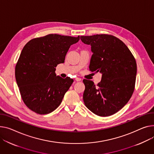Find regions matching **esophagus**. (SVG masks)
<instances>
[{
  "label": "esophagus",
  "instance_id": "1",
  "mask_svg": "<svg viewBox=\"0 0 154 154\" xmlns=\"http://www.w3.org/2000/svg\"><path fill=\"white\" fill-rule=\"evenodd\" d=\"M75 80H76V81H77V82H79V81H81V79L80 78H79V77H76L75 79Z\"/></svg>",
  "mask_w": 154,
  "mask_h": 154
}]
</instances>
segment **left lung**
Instances as JSON below:
<instances>
[{
	"label": "left lung",
	"mask_w": 154,
	"mask_h": 154,
	"mask_svg": "<svg viewBox=\"0 0 154 154\" xmlns=\"http://www.w3.org/2000/svg\"><path fill=\"white\" fill-rule=\"evenodd\" d=\"M80 39L91 46L93 53L90 70L102 74L97 86L93 81L84 79L85 105L98 116H111L125 106L134 91L137 74L135 58L127 46L114 36H81Z\"/></svg>",
	"instance_id": "obj_1"
}]
</instances>
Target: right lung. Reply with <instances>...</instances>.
I'll return each instance as SVG.
<instances>
[{
  "instance_id": "right-lung-1",
  "label": "right lung",
  "mask_w": 154,
  "mask_h": 154,
  "mask_svg": "<svg viewBox=\"0 0 154 154\" xmlns=\"http://www.w3.org/2000/svg\"><path fill=\"white\" fill-rule=\"evenodd\" d=\"M80 36L57 34L31 39L23 47L15 66V79L26 106L39 115L50 113L61 103L74 80L56 76L70 46Z\"/></svg>"
}]
</instances>
